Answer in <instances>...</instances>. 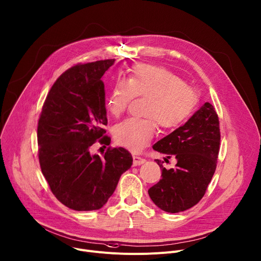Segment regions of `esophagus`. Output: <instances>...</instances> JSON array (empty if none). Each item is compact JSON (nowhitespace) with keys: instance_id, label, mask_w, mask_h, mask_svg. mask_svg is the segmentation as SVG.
<instances>
[{"instance_id":"esophagus-1","label":"esophagus","mask_w":261,"mask_h":261,"mask_svg":"<svg viewBox=\"0 0 261 261\" xmlns=\"http://www.w3.org/2000/svg\"><path fill=\"white\" fill-rule=\"evenodd\" d=\"M146 162V159L145 158H143V157H140V156H136V155H133V165H140V164H143V163H145Z\"/></svg>"}]
</instances>
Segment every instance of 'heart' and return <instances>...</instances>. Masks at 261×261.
Masks as SVG:
<instances>
[{
  "mask_svg": "<svg viewBox=\"0 0 261 261\" xmlns=\"http://www.w3.org/2000/svg\"><path fill=\"white\" fill-rule=\"evenodd\" d=\"M147 98L144 118L131 117L114 128L118 145L133 152L144 149L154 137L157 127L175 129L184 124L195 111L198 93L171 70L136 64L129 70L127 81L117 79L107 99V109L121 116L134 98Z\"/></svg>",
  "mask_w": 261,
  "mask_h": 261,
  "instance_id": "b5f03b06",
  "label": "heart"
}]
</instances>
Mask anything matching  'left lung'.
<instances>
[{"instance_id":"8db88e82","label":"left lung","mask_w":261,"mask_h":261,"mask_svg":"<svg viewBox=\"0 0 261 261\" xmlns=\"http://www.w3.org/2000/svg\"><path fill=\"white\" fill-rule=\"evenodd\" d=\"M220 143L219 116L210 103H205L183 126L157 141L153 149L167 154L169 159L175 157L177 163L174 169L167 170L156 159L161 180L148 191L155 205L176 213L198 204L216 172Z\"/></svg>"}]
</instances>
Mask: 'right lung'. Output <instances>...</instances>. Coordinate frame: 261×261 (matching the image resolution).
<instances>
[{"label":"right lung","mask_w":261,"mask_h":261,"mask_svg":"<svg viewBox=\"0 0 261 261\" xmlns=\"http://www.w3.org/2000/svg\"><path fill=\"white\" fill-rule=\"evenodd\" d=\"M113 62L99 60L66 69L51 87L38 120L42 175L57 200L77 211L102 208L133 161L124 148L109 147L103 157L90 154L96 143L110 144L101 78Z\"/></svg>","instance_id":"right-lung-1"}]
</instances>
